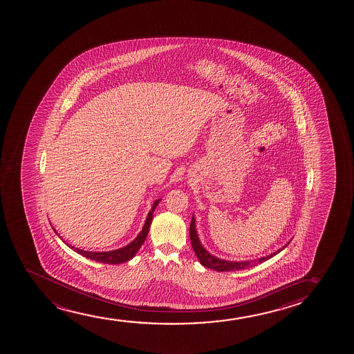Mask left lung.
<instances>
[{
  "label": "left lung",
  "mask_w": 354,
  "mask_h": 354,
  "mask_svg": "<svg viewBox=\"0 0 354 354\" xmlns=\"http://www.w3.org/2000/svg\"><path fill=\"white\" fill-rule=\"evenodd\" d=\"M189 239H191V244H192V248H194V254H196V257H198L199 262L204 267H208V268H212V270H215V271L218 272L239 271V270L249 268V267H252L254 265H257V263L266 261V260L274 257V255H277L278 252H281L286 248L283 247L278 252H273V254L268 255V257H261L259 260H254V261L234 262L221 260V259L213 257L210 252H207L204 249L203 245L199 242L197 231H196V225H194V218H192V221H191V225H189Z\"/></svg>",
  "instance_id": "obj_1"
}]
</instances>
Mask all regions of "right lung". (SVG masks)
<instances>
[{"instance_id": "1", "label": "right lung", "mask_w": 354, "mask_h": 354, "mask_svg": "<svg viewBox=\"0 0 354 354\" xmlns=\"http://www.w3.org/2000/svg\"><path fill=\"white\" fill-rule=\"evenodd\" d=\"M160 199H157L155 203H153V205H152L151 212L149 213V215H147V218H146L145 225H144V227H142V231L139 233V236H138L131 244L126 245V247L117 249V250H112V252H84V250L71 247V245H68V247L73 249L75 252H78L80 255H82V257L91 259L93 261L102 262V263L117 265V263H122V262L131 260V257H134L138 250L140 249L142 243L145 242L146 237H147L149 231H150L151 221H152V218H153L152 214L155 212L156 207L160 203Z\"/></svg>"}]
</instances>
